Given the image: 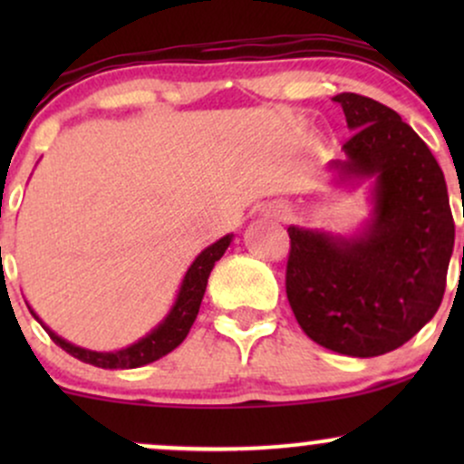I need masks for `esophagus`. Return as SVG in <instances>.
I'll use <instances>...</instances> for the list:
<instances>
[{"label":"esophagus","instance_id":"1","mask_svg":"<svg viewBox=\"0 0 464 464\" xmlns=\"http://www.w3.org/2000/svg\"><path fill=\"white\" fill-rule=\"evenodd\" d=\"M285 214H287V207H284V205L276 207V216H285Z\"/></svg>","mask_w":464,"mask_h":464}]
</instances>
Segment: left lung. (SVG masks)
Returning a JSON list of instances; mask_svg holds the SVG:
<instances>
[{"instance_id":"left-lung-1","label":"left lung","mask_w":464,"mask_h":464,"mask_svg":"<svg viewBox=\"0 0 464 464\" xmlns=\"http://www.w3.org/2000/svg\"><path fill=\"white\" fill-rule=\"evenodd\" d=\"M347 126L343 179H371L372 218L355 237L290 227L285 292L316 344L375 358L432 321L445 295L454 218L440 165L395 111L340 93Z\"/></svg>"}]
</instances>
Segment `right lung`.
I'll return each mask as SVG.
<instances>
[{
  "instance_id": "1",
  "label": "right lung",
  "mask_w": 464,
  "mask_h": 464,
  "mask_svg": "<svg viewBox=\"0 0 464 464\" xmlns=\"http://www.w3.org/2000/svg\"><path fill=\"white\" fill-rule=\"evenodd\" d=\"M231 239L233 236H225L218 239L216 244H211V246L202 250L198 257L194 259V264L189 266L188 273H185L179 296L168 316H165L150 334H146L143 338L137 340V343H132L130 347L121 351H89L76 347V344L67 343L61 335H56L50 327H45V323L41 321L34 312L30 310V314L44 324V329L50 334V338L54 340L58 347L65 349L69 355H73V358H78L80 362L100 366V369H137V366L150 364V362L163 358L169 351L177 349L179 344L188 338L191 324H194L196 316H198L200 301L207 290V279H209L218 259L225 255Z\"/></svg>"
}]
</instances>
